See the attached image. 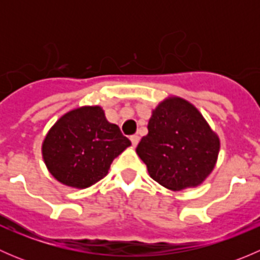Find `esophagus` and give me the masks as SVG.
I'll use <instances>...</instances> for the list:
<instances>
[{
	"label": "esophagus",
	"mask_w": 260,
	"mask_h": 260,
	"mask_svg": "<svg viewBox=\"0 0 260 260\" xmlns=\"http://www.w3.org/2000/svg\"><path fill=\"white\" fill-rule=\"evenodd\" d=\"M131 142H132V145L133 146H137L138 145V142H140V137H138L137 135H133V136H131Z\"/></svg>",
	"instance_id": "1"
}]
</instances>
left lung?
<instances>
[{
    "instance_id": "obj_1",
    "label": "left lung",
    "mask_w": 260,
    "mask_h": 260,
    "mask_svg": "<svg viewBox=\"0 0 260 260\" xmlns=\"http://www.w3.org/2000/svg\"><path fill=\"white\" fill-rule=\"evenodd\" d=\"M147 128L148 135L136 151L154 181L180 191L199 186L211 174L219 137L192 104L177 96L165 99L152 112Z\"/></svg>"
}]
</instances>
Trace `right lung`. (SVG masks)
<instances>
[{
	"label": "right lung",
	"instance_id": "add662e5",
	"mask_svg": "<svg viewBox=\"0 0 260 260\" xmlns=\"http://www.w3.org/2000/svg\"><path fill=\"white\" fill-rule=\"evenodd\" d=\"M129 146L101 107H81L52 125L44 140L43 157L59 182L85 188L103 179L113 159Z\"/></svg>",
	"mask_w": 260,
	"mask_h": 260
}]
</instances>
